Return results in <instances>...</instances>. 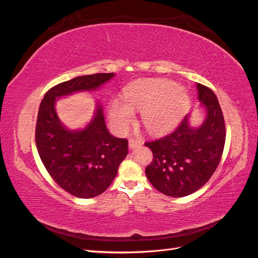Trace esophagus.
Returning <instances> with one entry per match:
<instances>
[{
  "label": "esophagus",
  "mask_w": 258,
  "mask_h": 258,
  "mask_svg": "<svg viewBox=\"0 0 258 258\" xmlns=\"http://www.w3.org/2000/svg\"><path fill=\"white\" fill-rule=\"evenodd\" d=\"M142 144L141 140H138V139H130L129 140V147L130 148H136L138 146H140Z\"/></svg>",
  "instance_id": "34e87169"
}]
</instances>
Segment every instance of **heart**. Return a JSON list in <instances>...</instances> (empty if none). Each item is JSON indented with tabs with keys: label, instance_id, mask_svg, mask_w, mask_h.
Here are the masks:
<instances>
[{
	"label": "heart",
	"instance_id": "b5f03b06",
	"mask_svg": "<svg viewBox=\"0 0 258 258\" xmlns=\"http://www.w3.org/2000/svg\"><path fill=\"white\" fill-rule=\"evenodd\" d=\"M123 104L113 101L110 116L115 126L124 130L134 117L131 110L142 111V122L151 134H162L175 127L189 107L187 93L173 82L141 80L123 91Z\"/></svg>",
	"mask_w": 258,
	"mask_h": 258
}]
</instances>
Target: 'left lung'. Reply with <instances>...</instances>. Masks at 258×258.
<instances>
[{
  "instance_id": "left-lung-1",
  "label": "left lung",
  "mask_w": 258,
  "mask_h": 258,
  "mask_svg": "<svg viewBox=\"0 0 258 258\" xmlns=\"http://www.w3.org/2000/svg\"><path fill=\"white\" fill-rule=\"evenodd\" d=\"M198 99L207 117L199 128L189 126L184 116L171 134L145 142L153 161L145 169L148 181L158 191L170 197H184L204 186L220 165L226 128L222 108L215 93L197 83Z\"/></svg>"
}]
</instances>
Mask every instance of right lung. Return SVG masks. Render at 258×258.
<instances>
[{"instance_id": "right-lung-1", "label": "right lung", "mask_w": 258, "mask_h": 258, "mask_svg": "<svg viewBox=\"0 0 258 258\" xmlns=\"http://www.w3.org/2000/svg\"><path fill=\"white\" fill-rule=\"evenodd\" d=\"M113 76L114 73H97L60 83L45 93L38 108L35 126L38 155L53 181L77 198L99 196L111 185L128 154V140L110 135L100 105L85 129L67 130L54 111L56 98L95 90Z\"/></svg>"}]
</instances>
